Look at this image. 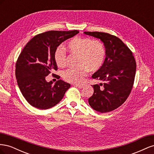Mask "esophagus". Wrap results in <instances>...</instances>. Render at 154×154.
I'll use <instances>...</instances> for the list:
<instances>
[{
    "mask_svg": "<svg viewBox=\"0 0 154 154\" xmlns=\"http://www.w3.org/2000/svg\"><path fill=\"white\" fill-rule=\"evenodd\" d=\"M73 85H74L76 87H78V88H82L83 87V84H74Z\"/></svg>",
    "mask_w": 154,
    "mask_h": 154,
    "instance_id": "34e87169",
    "label": "esophagus"
}]
</instances>
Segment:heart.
Returning <instances> with one entry per match:
<instances>
[{"mask_svg":"<svg viewBox=\"0 0 154 154\" xmlns=\"http://www.w3.org/2000/svg\"><path fill=\"white\" fill-rule=\"evenodd\" d=\"M67 49L72 55L78 56L75 68H69L62 72L64 80L69 83H81L88 72H95L103 65L106 49L103 44L87 37H75L67 44ZM54 59L56 64L63 67L67 63V54L62 48L56 50Z\"/></svg>","mask_w":154,"mask_h":154,"instance_id":"b5f03b06","label":"heart"}]
</instances>
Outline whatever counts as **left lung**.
Segmentation results:
<instances>
[{
    "label": "left lung",
    "instance_id": "1",
    "mask_svg": "<svg viewBox=\"0 0 154 154\" xmlns=\"http://www.w3.org/2000/svg\"><path fill=\"white\" fill-rule=\"evenodd\" d=\"M84 33L100 38L106 49L103 65L92 76L93 79L104 82L93 85L94 93L88 98V103L97 112H109L122 105L131 92L136 60L132 51L117 36L97 31Z\"/></svg>",
    "mask_w": 154,
    "mask_h": 154
}]
</instances>
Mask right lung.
I'll return each instance as SVG.
<instances>
[{
    "label": "right lung",
    "mask_w": 154,
    "mask_h": 154,
    "mask_svg": "<svg viewBox=\"0 0 154 154\" xmlns=\"http://www.w3.org/2000/svg\"><path fill=\"white\" fill-rule=\"evenodd\" d=\"M78 32L77 30L45 32L35 36L22 51L16 63L15 76L23 96L32 106L42 110L51 108L62 100L71 87L62 80L52 85L53 82H48L45 77L58 70L54 59L57 48Z\"/></svg>",
    "instance_id": "1"
}]
</instances>
